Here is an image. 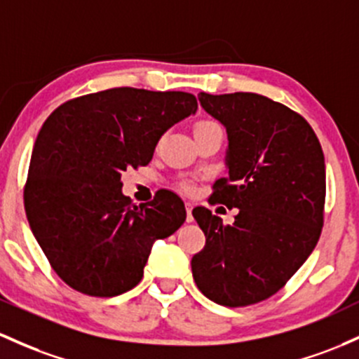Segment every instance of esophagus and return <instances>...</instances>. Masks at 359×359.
Here are the masks:
<instances>
[{
	"label": "esophagus",
	"instance_id": "34e87169",
	"mask_svg": "<svg viewBox=\"0 0 359 359\" xmlns=\"http://www.w3.org/2000/svg\"><path fill=\"white\" fill-rule=\"evenodd\" d=\"M192 208H194V206H192V204H191V203H186V211H187V222H189V223H191V222H192V219H194V218H192Z\"/></svg>",
	"mask_w": 359,
	"mask_h": 359
}]
</instances>
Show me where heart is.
I'll return each mask as SVG.
<instances>
[{
  "label": "heart",
  "mask_w": 359,
  "mask_h": 359,
  "mask_svg": "<svg viewBox=\"0 0 359 359\" xmlns=\"http://www.w3.org/2000/svg\"><path fill=\"white\" fill-rule=\"evenodd\" d=\"M210 128H218V124H215V122H210V121H203L196 126V131H201V129H210Z\"/></svg>",
  "instance_id": "b5f03b06"
}]
</instances>
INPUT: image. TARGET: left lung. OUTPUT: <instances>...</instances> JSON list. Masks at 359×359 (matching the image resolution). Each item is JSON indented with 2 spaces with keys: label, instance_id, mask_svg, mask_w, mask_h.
<instances>
[{
  "label": "left lung",
  "instance_id": "1",
  "mask_svg": "<svg viewBox=\"0 0 359 359\" xmlns=\"http://www.w3.org/2000/svg\"><path fill=\"white\" fill-rule=\"evenodd\" d=\"M201 107L226 129V177L211 199L237 208L233 224L206 208L192 216L206 235L192 257L204 297L245 306L273 297L309 259L324 224L325 161L300 114L257 93L210 95Z\"/></svg>",
  "mask_w": 359,
  "mask_h": 359
}]
</instances>
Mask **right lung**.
I'll list each match as a JSON object with an SVG mask.
<instances>
[{
  "label": "right lung",
  "mask_w": 359,
  "mask_h": 359,
  "mask_svg": "<svg viewBox=\"0 0 359 359\" xmlns=\"http://www.w3.org/2000/svg\"><path fill=\"white\" fill-rule=\"evenodd\" d=\"M198 110L186 92L112 88L66 102L35 140L23 191L27 219L59 278L90 297H117L143 278L153 243L186 222L182 199L122 194V172L148 165L167 129Z\"/></svg>",
  "instance_id": "1"
}]
</instances>
